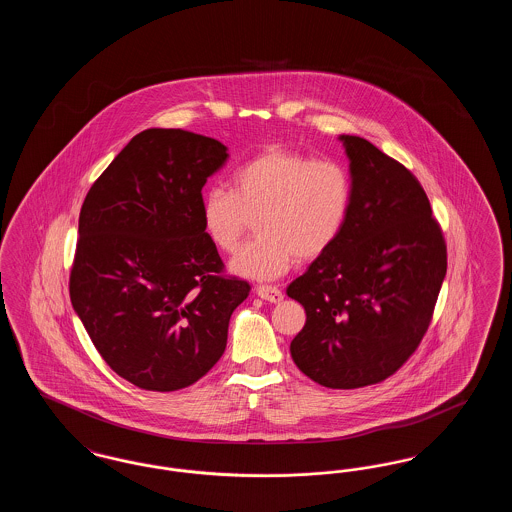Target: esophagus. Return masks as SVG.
I'll use <instances>...</instances> for the list:
<instances>
[{
    "label": "esophagus",
    "mask_w": 512,
    "mask_h": 512,
    "mask_svg": "<svg viewBox=\"0 0 512 512\" xmlns=\"http://www.w3.org/2000/svg\"><path fill=\"white\" fill-rule=\"evenodd\" d=\"M255 293L268 303H280L284 299V293L280 292L276 286H257Z\"/></svg>",
    "instance_id": "1"
}]
</instances>
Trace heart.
Masks as SVG:
<instances>
[{"label": "heart", "mask_w": 512, "mask_h": 512, "mask_svg": "<svg viewBox=\"0 0 512 512\" xmlns=\"http://www.w3.org/2000/svg\"><path fill=\"white\" fill-rule=\"evenodd\" d=\"M351 207V178L332 159H311L288 147H267L234 172V190L207 188L199 217L207 240L222 253L242 242L257 217V240L230 261L236 276L276 280L295 259H317L343 230Z\"/></svg>", "instance_id": "obj_1"}]
</instances>
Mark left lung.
<instances>
[{"mask_svg": "<svg viewBox=\"0 0 512 512\" xmlns=\"http://www.w3.org/2000/svg\"><path fill=\"white\" fill-rule=\"evenodd\" d=\"M351 207L334 245L286 293L305 309L293 363L324 388L378 384L424 338L447 272V247L428 195L401 163L341 134Z\"/></svg>", "mask_w": 512, "mask_h": 512, "instance_id": "obj_1", "label": "left lung"}]
</instances>
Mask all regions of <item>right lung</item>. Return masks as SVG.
<instances>
[{
  "label": "right lung",
  "mask_w": 512,
  "mask_h": 512,
  "mask_svg": "<svg viewBox=\"0 0 512 512\" xmlns=\"http://www.w3.org/2000/svg\"><path fill=\"white\" fill-rule=\"evenodd\" d=\"M228 159L180 128L136 134L86 195L71 303L103 361L149 391L192 386L217 365L249 284L222 274L201 190Z\"/></svg>",
  "instance_id": "right-lung-1"
}]
</instances>
